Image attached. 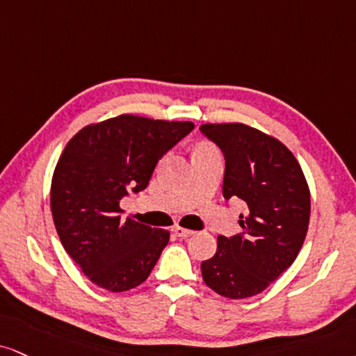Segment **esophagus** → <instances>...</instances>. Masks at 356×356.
Here are the masks:
<instances>
[{"instance_id":"1","label":"esophagus","mask_w":356,"mask_h":356,"mask_svg":"<svg viewBox=\"0 0 356 356\" xmlns=\"http://www.w3.org/2000/svg\"><path fill=\"white\" fill-rule=\"evenodd\" d=\"M171 232H173V234L177 236V238H181V239H186V238H190V236L195 234V232H193V231L185 229V227H179V226H175L173 229H171Z\"/></svg>"}]
</instances>
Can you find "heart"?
<instances>
[{
  "label": "heart",
  "instance_id": "1",
  "mask_svg": "<svg viewBox=\"0 0 356 356\" xmlns=\"http://www.w3.org/2000/svg\"><path fill=\"white\" fill-rule=\"evenodd\" d=\"M198 150H211V147L209 145H201V147H198Z\"/></svg>",
  "mask_w": 356,
  "mask_h": 356
}]
</instances>
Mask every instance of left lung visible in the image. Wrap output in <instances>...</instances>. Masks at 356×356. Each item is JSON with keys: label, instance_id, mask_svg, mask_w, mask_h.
Here are the masks:
<instances>
[{"label": "left lung", "instance_id": "left-lung-1", "mask_svg": "<svg viewBox=\"0 0 356 356\" xmlns=\"http://www.w3.org/2000/svg\"><path fill=\"white\" fill-rule=\"evenodd\" d=\"M200 130L225 156V200L239 198L249 209L239 216L243 232L219 236L201 274L219 296L245 299L296 261L309 229L310 191L299 161L274 137L244 124H206Z\"/></svg>", "mask_w": 356, "mask_h": 356}]
</instances>
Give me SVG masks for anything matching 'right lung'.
<instances>
[{"label":"right lung","instance_id":"add662e5","mask_svg":"<svg viewBox=\"0 0 356 356\" xmlns=\"http://www.w3.org/2000/svg\"><path fill=\"white\" fill-rule=\"evenodd\" d=\"M193 129L191 122L118 115L65 145L52 177V219L65 252L95 285L124 292L150 275L170 232L122 221L120 200L143 191L158 161Z\"/></svg>","mask_w":356,"mask_h":356}]
</instances>
